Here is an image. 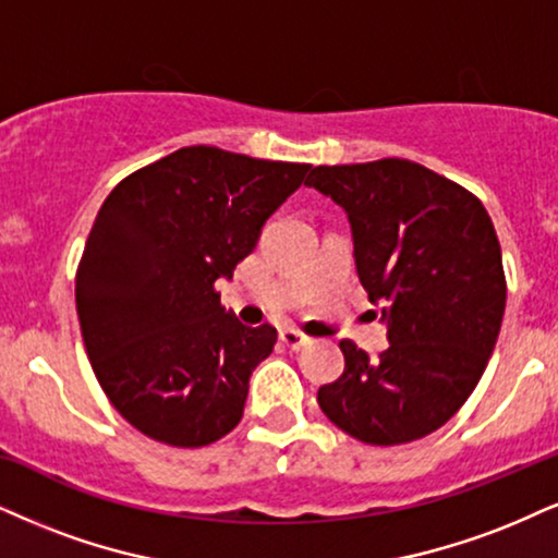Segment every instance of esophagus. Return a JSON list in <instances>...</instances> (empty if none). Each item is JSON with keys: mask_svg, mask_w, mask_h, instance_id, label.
<instances>
[{"mask_svg": "<svg viewBox=\"0 0 558 558\" xmlns=\"http://www.w3.org/2000/svg\"><path fill=\"white\" fill-rule=\"evenodd\" d=\"M279 339H281V343H284L287 349H294V352L305 347V343H311V339H307V336L302 333V331H298V328H281Z\"/></svg>", "mask_w": 558, "mask_h": 558, "instance_id": "1", "label": "esophagus"}]
</instances>
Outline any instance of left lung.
I'll list each match as a JSON object with an SVG mask.
<instances>
[{
    "label": "left lung",
    "mask_w": 558,
    "mask_h": 558,
    "mask_svg": "<svg viewBox=\"0 0 558 558\" xmlns=\"http://www.w3.org/2000/svg\"><path fill=\"white\" fill-rule=\"evenodd\" d=\"M305 185L347 209L356 271L390 339L377 360L339 341L347 364L318 388L320 411L367 445L432 435L469 401L501 328L507 279L489 211L401 157L318 165Z\"/></svg>",
    "instance_id": "8db88e82"
}]
</instances>
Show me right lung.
Instances as JSON below:
<instances>
[{"label":"right lung","mask_w":558,"mask_h":558,"mask_svg":"<svg viewBox=\"0 0 558 558\" xmlns=\"http://www.w3.org/2000/svg\"><path fill=\"white\" fill-rule=\"evenodd\" d=\"M307 170L196 144L134 170L102 202L74 279L82 341L102 393L142 435L204 447L243 418L247 377L277 328L243 326L217 279L232 277Z\"/></svg>","instance_id":"obj_1"}]
</instances>
